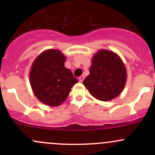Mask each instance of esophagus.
Wrapping results in <instances>:
<instances>
[{
	"label": "esophagus",
	"mask_w": 155,
	"mask_h": 155,
	"mask_svg": "<svg viewBox=\"0 0 155 155\" xmlns=\"http://www.w3.org/2000/svg\"><path fill=\"white\" fill-rule=\"evenodd\" d=\"M84 79H85V76H84L83 75H82V76H81L80 77H79V81L80 82H83Z\"/></svg>",
	"instance_id": "1"
}]
</instances>
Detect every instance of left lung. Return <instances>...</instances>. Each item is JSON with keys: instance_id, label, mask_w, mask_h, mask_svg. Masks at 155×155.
Wrapping results in <instances>:
<instances>
[{"instance_id": "8db88e82", "label": "left lung", "mask_w": 155, "mask_h": 155, "mask_svg": "<svg viewBox=\"0 0 155 155\" xmlns=\"http://www.w3.org/2000/svg\"><path fill=\"white\" fill-rule=\"evenodd\" d=\"M90 74L83 85L89 93L102 101H112L124 89L127 71L119 56L109 50L101 49L91 59Z\"/></svg>"}]
</instances>
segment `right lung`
<instances>
[{
    "instance_id": "right-lung-1",
    "label": "right lung",
    "mask_w": 155,
    "mask_h": 155,
    "mask_svg": "<svg viewBox=\"0 0 155 155\" xmlns=\"http://www.w3.org/2000/svg\"><path fill=\"white\" fill-rule=\"evenodd\" d=\"M66 57L57 49L42 52L34 60L30 71L34 94L43 104L57 107L66 101L71 87L78 80L65 68Z\"/></svg>"
}]
</instances>
